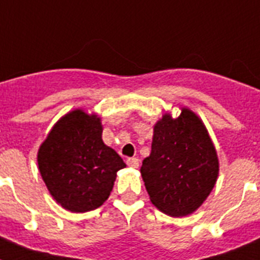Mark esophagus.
I'll return each mask as SVG.
<instances>
[{
	"label": "esophagus",
	"instance_id": "esophagus-1",
	"mask_svg": "<svg viewBox=\"0 0 260 260\" xmlns=\"http://www.w3.org/2000/svg\"><path fill=\"white\" fill-rule=\"evenodd\" d=\"M126 162H127L128 167H132V168L139 167V160H138L137 157H128L127 160H126Z\"/></svg>",
	"mask_w": 260,
	"mask_h": 260
}]
</instances>
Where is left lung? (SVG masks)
<instances>
[{"label": "left lung", "instance_id": "8db88e82", "mask_svg": "<svg viewBox=\"0 0 260 260\" xmlns=\"http://www.w3.org/2000/svg\"><path fill=\"white\" fill-rule=\"evenodd\" d=\"M141 173L151 202L167 215L180 217L201 207L219 174L215 147L201 118L186 108L177 118L162 116Z\"/></svg>", "mask_w": 260, "mask_h": 260}]
</instances>
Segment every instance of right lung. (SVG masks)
<instances>
[{"label": "right lung", "mask_w": 260, "mask_h": 260, "mask_svg": "<svg viewBox=\"0 0 260 260\" xmlns=\"http://www.w3.org/2000/svg\"><path fill=\"white\" fill-rule=\"evenodd\" d=\"M102 122L77 109L54 125L38 153L40 174L52 197L65 210L87 212L100 207L126 167L102 139Z\"/></svg>", "instance_id": "right-lung-1"}]
</instances>
